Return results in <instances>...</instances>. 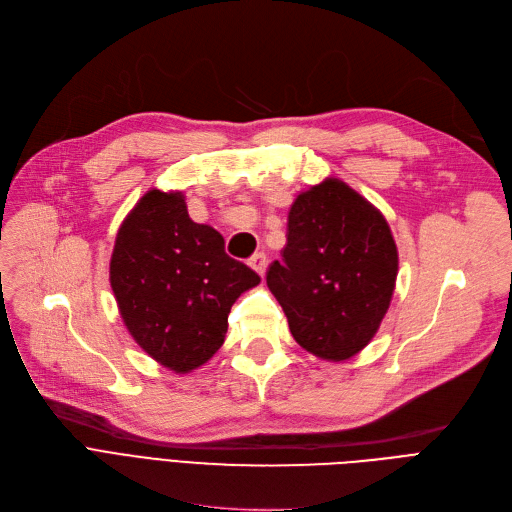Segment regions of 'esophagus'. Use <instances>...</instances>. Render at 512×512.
<instances>
[{"instance_id":"1","label":"esophagus","mask_w":512,"mask_h":512,"mask_svg":"<svg viewBox=\"0 0 512 512\" xmlns=\"http://www.w3.org/2000/svg\"><path fill=\"white\" fill-rule=\"evenodd\" d=\"M250 266L258 273V275H264L266 273V266H269V258H266L264 252H258L250 258Z\"/></svg>"}]
</instances>
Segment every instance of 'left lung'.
Segmentation results:
<instances>
[{"mask_svg":"<svg viewBox=\"0 0 512 512\" xmlns=\"http://www.w3.org/2000/svg\"><path fill=\"white\" fill-rule=\"evenodd\" d=\"M398 250L383 214L346 183L300 193L287 216L283 260L266 273L296 342L325 360L367 346L389 308Z\"/></svg>","mask_w":512,"mask_h":512,"instance_id":"obj_1","label":"left lung"}]
</instances>
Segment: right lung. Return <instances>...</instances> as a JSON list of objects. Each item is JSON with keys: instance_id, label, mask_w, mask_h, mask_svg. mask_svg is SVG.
I'll list each match as a JSON object with an SVG mask.
<instances>
[{"instance_id": "1", "label": "right lung", "mask_w": 512, "mask_h": 512, "mask_svg": "<svg viewBox=\"0 0 512 512\" xmlns=\"http://www.w3.org/2000/svg\"><path fill=\"white\" fill-rule=\"evenodd\" d=\"M260 277L193 223L183 193L152 189L120 225L110 285L135 342L175 373L198 369L223 346L231 306Z\"/></svg>"}]
</instances>
